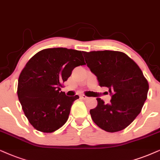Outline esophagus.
<instances>
[{"mask_svg": "<svg viewBox=\"0 0 160 160\" xmlns=\"http://www.w3.org/2000/svg\"><path fill=\"white\" fill-rule=\"evenodd\" d=\"M80 98H81L82 99H83V100H86V99H88V98L87 96H86L85 94H82L81 96H80Z\"/></svg>", "mask_w": 160, "mask_h": 160, "instance_id": "esophagus-1", "label": "esophagus"}]
</instances>
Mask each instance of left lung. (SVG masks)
<instances>
[{"label": "left lung", "mask_w": 160, "mask_h": 160, "mask_svg": "<svg viewBox=\"0 0 160 160\" xmlns=\"http://www.w3.org/2000/svg\"><path fill=\"white\" fill-rule=\"evenodd\" d=\"M83 55L100 86L107 87L112 94L107 104L97 98L98 106L90 110L93 121L108 132L123 130L142 110L149 88L148 80L139 66L123 52H83Z\"/></svg>", "instance_id": "left-lung-1"}]
</instances>
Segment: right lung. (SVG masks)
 Listing matches in <instances>:
<instances>
[{
	"label": "right lung",
	"instance_id": "right-lung-1",
	"mask_svg": "<svg viewBox=\"0 0 160 160\" xmlns=\"http://www.w3.org/2000/svg\"><path fill=\"white\" fill-rule=\"evenodd\" d=\"M86 65L82 52L66 48L43 49L30 59L20 74L18 96L24 114L36 130L52 133L65 124L78 95L61 92L77 66Z\"/></svg>",
	"mask_w": 160,
	"mask_h": 160
}]
</instances>
